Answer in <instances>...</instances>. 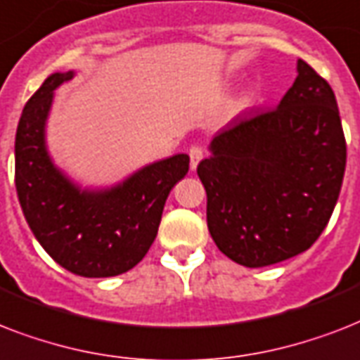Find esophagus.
Wrapping results in <instances>:
<instances>
[{"label": "esophagus", "mask_w": 360, "mask_h": 360, "mask_svg": "<svg viewBox=\"0 0 360 360\" xmlns=\"http://www.w3.org/2000/svg\"><path fill=\"white\" fill-rule=\"evenodd\" d=\"M188 157H191V168L196 169V166L203 158V149L200 146H192L191 149H188Z\"/></svg>", "instance_id": "obj_1"}]
</instances>
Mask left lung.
I'll return each mask as SVG.
<instances>
[{"label": "left lung", "instance_id": "1", "mask_svg": "<svg viewBox=\"0 0 360 360\" xmlns=\"http://www.w3.org/2000/svg\"><path fill=\"white\" fill-rule=\"evenodd\" d=\"M198 164L207 228L222 254L265 267L308 250L335 211L346 138L327 80L302 59L280 104L239 115Z\"/></svg>", "mask_w": 360, "mask_h": 360}]
</instances>
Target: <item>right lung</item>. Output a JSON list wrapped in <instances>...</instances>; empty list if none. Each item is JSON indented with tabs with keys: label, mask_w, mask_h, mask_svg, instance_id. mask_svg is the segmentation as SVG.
Returning <instances> with one entry per match:
<instances>
[{
	"label": "right lung",
	"mask_w": 360,
	"mask_h": 360,
	"mask_svg": "<svg viewBox=\"0 0 360 360\" xmlns=\"http://www.w3.org/2000/svg\"><path fill=\"white\" fill-rule=\"evenodd\" d=\"M72 76L75 70L50 75L24 106L14 141V183L31 231L53 262L78 276H117L147 254L166 198L186 175L191 158L179 153L101 191L75 185L52 162L44 136L53 91Z\"/></svg>",
	"instance_id": "right-lung-1"
}]
</instances>
